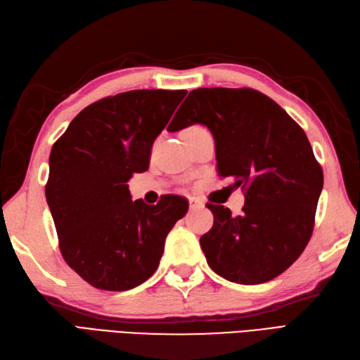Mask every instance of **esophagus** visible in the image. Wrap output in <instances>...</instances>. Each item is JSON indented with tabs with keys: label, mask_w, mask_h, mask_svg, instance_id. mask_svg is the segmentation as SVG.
Masks as SVG:
<instances>
[{
	"label": "esophagus",
	"mask_w": 360,
	"mask_h": 360,
	"mask_svg": "<svg viewBox=\"0 0 360 360\" xmlns=\"http://www.w3.org/2000/svg\"><path fill=\"white\" fill-rule=\"evenodd\" d=\"M203 206H205V203L200 198H195V197H191L189 198V209L191 210H195V209H200V207H203Z\"/></svg>",
	"instance_id": "1"
}]
</instances>
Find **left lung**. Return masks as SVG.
Here are the masks:
<instances>
[{"label": "left lung", "mask_w": 360, "mask_h": 360, "mask_svg": "<svg viewBox=\"0 0 360 360\" xmlns=\"http://www.w3.org/2000/svg\"><path fill=\"white\" fill-rule=\"evenodd\" d=\"M201 124L215 140L220 177L244 191L243 214L207 203L214 226L200 238L207 264L227 281L261 284L304 252L323 185L304 129L279 105L252 89H197L168 131Z\"/></svg>", "instance_id": "1"}]
</instances>
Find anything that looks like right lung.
<instances>
[{"label":"right lung","instance_id":"obj_1","mask_svg":"<svg viewBox=\"0 0 360 360\" xmlns=\"http://www.w3.org/2000/svg\"><path fill=\"white\" fill-rule=\"evenodd\" d=\"M186 90H133L84 108L50 153L46 197L67 264L90 285L124 292L159 267L188 201L131 200L127 181L150 168L155 137Z\"/></svg>","mask_w":360,"mask_h":360}]
</instances>
